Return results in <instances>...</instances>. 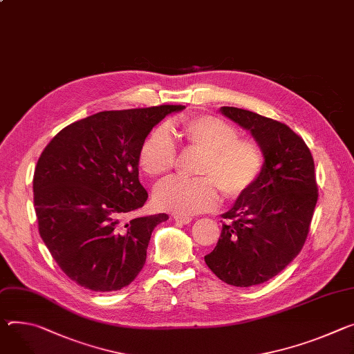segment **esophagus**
I'll list each match as a JSON object with an SVG mask.
<instances>
[{
    "label": "esophagus",
    "mask_w": 354,
    "mask_h": 354,
    "mask_svg": "<svg viewBox=\"0 0 354 354\" xmlns=\"http://www.w3.org/2000/svg\"><path fill=\"white\" fill-rule=\"evenodd\" d=\"M174 218H175V221H176V223H180V224H189V223L192 221V217H187V216H179V214L174 216Z\"/></svg>",
    "instance_id": "obj_1"
}]
</instances>
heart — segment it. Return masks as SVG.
Here are the masks:
<instances>
[{"label": "heart", "instance_id": "1", "mask_svg": "<svg viewBox=\"0 0 354 354\" xmlns=\"http://www.w3.org/2000/svg\"><path fill=\"white\" fill-rule=\"evenodd\" d=\"M174 133L186 147L202 153L196 168L198 179L172 178L153 192L158 209L179 216L198 214L218 203V189L227 198H239L248 192L261 176L264 153L254 140L240 138L237 128L214 115L182 118ZM176 147L165 128L159 127L144 140L140 168L152 178L169 174L176 165Z\"/></svg>", "mask_w": 354, "mask_h": 354}]
</instances>
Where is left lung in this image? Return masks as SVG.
Wrapping results in <instances>:
<instances>
[{
    "instance_id": "left-lung-1",
    "label": "left lung",
    "mask_w": 354,
    "mask_h": 354,
    "mask_svg": "<svg viewBox=\"0 0 354 354\" xmlns=\"http://www.w3.org/2000/svg\"><path fill=\"white\" fill-rule=\"evenodd\" d=\"M263 149L255 185L223 213L217 245L205 255L217 278L233 286L263 283L301 252L317 202L313 158L305 141L283 122L257 113L221 107Z\"/></svg>"
}]
</instances>
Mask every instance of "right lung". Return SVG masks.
Wrapping results in <instances>:
<instances>
[{"label":"right lung","mask_w":354,"mask_h":354,"mask_svg":"<svg viewBox=\"0 0 354 354\" xmlns=\"http://www.w3.org/2000/svg\"><path fill=\"white\" fill-rule=\"evenodd\" d=\"M185 106L100 111L59 131L34 174L39 234L77 285L111 292L142 270L153 229L168 214L124 217L144 206L138 153L152 128Z\"/></svg>","instance_id":"1"}]
</instances>
